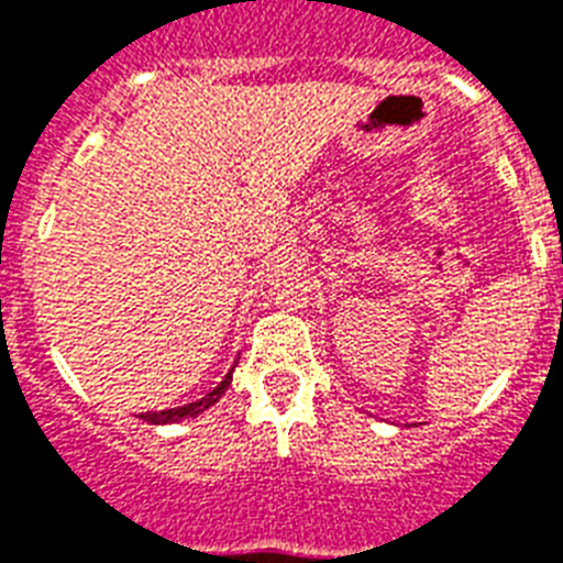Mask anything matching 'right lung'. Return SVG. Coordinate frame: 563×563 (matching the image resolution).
Listing matches in <instances>:
<instances>
[{
    "label": "right lung",
    "instance_id": "obj_1",
    "mask_svg": "<svg viewBox=\"0 0 563 563\" xmlns=\"http://www.w3.org/2000/svg\"><path fill=\"white\" fill-rule=\"evenodd\" d=\"M236 368V365H233ZM233 368L228 371V376L221 379L216 388H212L210 394H203L201 400L195 402H187V406H178V409H163V411H145V415H140L143 420H148V423H178V420H187V418H198L201 411H207L212 406V402L221 400V394L228 391L230 379H233Z\"/></svg>",
    "mask_w": 563,
    "mask_h": 563
}]
</instances>
